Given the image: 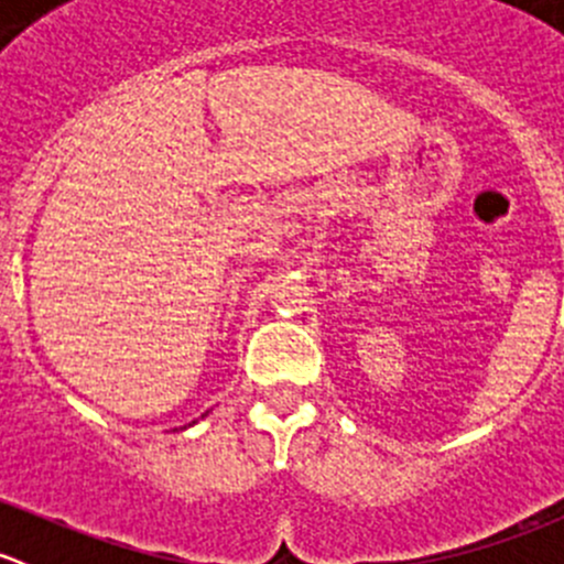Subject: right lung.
<instances>
[{"instance_id": "1", "label": "right lung", "mask_w": 564, "mask_h": 564, "mask_svg": "<svg viewBox=\"0 0 564 564\" xmlns=\"http://www.w3.org/2000/svg\"><path fill=\"white\" fill-rule=\"evenodd\" d=\"M193 423H196V420H193Z\"/></svg>"}]
</instances>
